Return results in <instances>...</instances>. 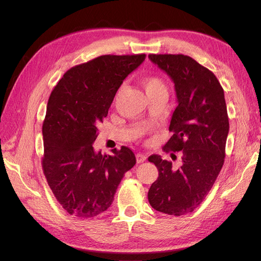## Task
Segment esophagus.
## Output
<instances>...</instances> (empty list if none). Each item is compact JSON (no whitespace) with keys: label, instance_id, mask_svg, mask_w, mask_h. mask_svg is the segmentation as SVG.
Instances as JSON below:
<instances>
[{"label":"esophagus","instance_id":"1","mask_svg":"<svg viewBox=\"0 0 261 261\" xmlns=\"http://www.w3.org/2000/svg\"><path fill=\"white\" fill-rule=\"evenodd\" d=\"M136 159H137V162L138 163H143L147 160V155L144 154V153H137L136 154Z\"/></svg>","mask_w":261,"mask_h":261}]
</instances>
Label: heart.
Here are the masks:
<instances>
[{"label": "heart", "mask_w": 261, "mask_h": 261, "mask_svg": "<svg viewBox=\"0 0 261 261\" xmlns=\"http://www.w3.org/2000/svg\"><path fill=\"white\" fill-rule=\"evenodd\" d=\"M141 84H143L147 93L154 91H167L165 84L163 83L161 78L158 76H147L144 78Z\"/></svg>", "instance_id": "obj_1"}]
</instances>
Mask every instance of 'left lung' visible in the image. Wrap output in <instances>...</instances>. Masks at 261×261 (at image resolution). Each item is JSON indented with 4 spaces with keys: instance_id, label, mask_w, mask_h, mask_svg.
I'll return each mask as SVG.
<instances>
[{
    "instance_id": "8db88e82",
    "label": "left lung",
    "mask_w": 261,
    "mask_h": 261,
    "mask_svg": "<svg viewBox=\"0 0 261 261\" xmlns=\"http://www.w3.org/2000/svg\"><path fill=\"white\" fill-rule=\"evenodd\" d=\"M149 59L174 83L177 107L165 152H180L178 167L161 155L148 158L159 171L148 200L170 216L193 212L210 192L223 167L228 134L224 91L211 70L183 54H149ZM172 158L176 155L172 153Z\"/></svg>"
}]
</instances>
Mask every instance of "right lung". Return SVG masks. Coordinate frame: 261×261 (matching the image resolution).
I'll list each match as a JSON object with an SVG mask.
<instances>
[{
	"label": "right lung",
	"mask_w": 261,
	"mask_h": 261,
	"mask_svg": "<svg viewBox=\"0 0 261 261\" xmlns=\"http://www.w3.org/2000/svg\"><path fill=\"white\" fill-rule=\"evenodd\" d=\"M145 58L101 55L68 69L50 94L42 125V169L70 216L87 219L106 211L124 174L136 164L128 147L107 155L94 151L92 144L117 89Z\"/></svg>",
	"instance_id": "1"
}]
</instances>
